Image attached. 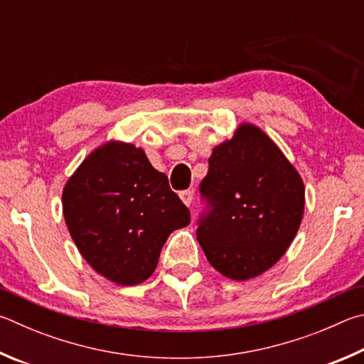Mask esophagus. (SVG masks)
Instances as JSON below:
<instances>
[{
	"instance_id": "1",
	"label": "esophagus",
	"mask_w": 364,
	"mask_h": 364,
	"mask_svg": "<svg viewBox=\"0 0 364 364\" xmlns=\"http://www.w3.org/2000/svg\"><path fill=\"white\" fill-rule=\"evenodd\" d=\"M178 196H181V200L186 206H190L193 203V190H183V192L178 193Z\"/></svg>"
}]
</instances>
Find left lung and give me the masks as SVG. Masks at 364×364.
Listing matches in <instances>:
<instances>
[{
  "mask_svg": "<svg viewBox=\"0 0 364 364\" xmlns=\"http://www.w3.org/2000/svg\"><path fill=\"white\" fill-rule=\"evenodd\" d=\"M206 211L196 238L215 270L245 282L275 265L301 227L305 188L277 144L257 126L240 124L214 146L200 183Z\"/></svg>",
  "mask_w": 364,
  "mask_h": 364,
  "instance_id": "left-lung-1",
  "label": "left lung"
}]
</instances>
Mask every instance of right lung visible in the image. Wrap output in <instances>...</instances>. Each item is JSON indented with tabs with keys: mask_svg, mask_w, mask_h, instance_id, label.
<instances>
[{
	"mask_svg": "<svg viewBox=\"0 0 364 364\" xmlns=\"http://www.w3.org/2000/svg\"><path fill=\"white\" fill-rule=\"evenodd\" d=\"M63 218L76 247L110 282L134 286L155 272L169 235L190 224V211L168 177L132 144L110 140L68 178Z\"/></svg>",
	"mask_w": 364,
	"mask_h": 364,
	"instance_id": "1",
	"label": "right lung"
}]
</instances>
